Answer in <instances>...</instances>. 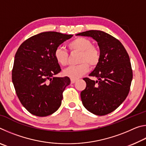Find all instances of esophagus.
<instances>
[{
	"label": "esophagus",
	"mask_w": 146,
	"mask_h": 146,
	"mask_svg": "<svg viewBox=\"0 0 146 146\" xmlns=\"http://www.w3.org/2000/svg\"><path fill=\"white\" fill-rule=\"evenodd\" d=\"M76 81V79H73V78H71V84H73L75 83Z\"/></svg>",
	"instance_id": "esophagus-1"
}]
</instances>
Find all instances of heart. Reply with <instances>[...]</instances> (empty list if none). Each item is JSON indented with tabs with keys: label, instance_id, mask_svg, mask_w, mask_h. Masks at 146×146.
<instances>
[{
	"label": "heart",
	"instance_id": "1",
	"mask_svg": "<svg viewBox=\"0 0 146 146\" xmlns=\"http://www.w3.org/2000/svg\"><path fill=\"white\" fill-rule=\"evenodd\" d=\"M68 48L71 51L80 52L78 62L80 64L76 66H71L64 70V75L71 78L76 79L87 73L90 65L95 66L99 63L100 53L97 48L88 38L78 37L70 42ZM54 57L56 62L61 66H66L68 63V53L64 48L58 47L54 51Z\"/></svg>",
	"mask_w": 146,
	"mask_h": 146
}]
</instances>
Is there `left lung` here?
Segmentation results:
<instances>
[{"label":"left lung","instance_id":"left-lung-1","mask_svg":"<svg viewBox=\"0 0 146 146\" xmlns=\"http://www.w3.org/2000/svg\"><path fill=\"white\" fill-rule=\"evenodd\" d=\"M76 35L93 38L100 53L99 63L90 74L98 80L83 78L86 82L80 93L83 106L96 115L109 114L119 107L129 92L133 78L129 56L119 40L104 31L90 30Z\"/></svg>","mask_w":146,"mask_h":146}]
</instances>
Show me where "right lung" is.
<instances>
[{"label":"right lung","instance_id":"obj_1","mask_svg":"<svg viewBox=\"0 0 146 146\" xmlns=\"http://www.w3.org/2000/svg\"><path fill=\"white\" fill-rule=\"evenodd\" d=\"M72 36L43 32L27 39L17 49L12 82L20 102L32 115L46 117L60 108L63 91L71 81L68 76H55L61 69L54 51Z\"/></svg>","mask_w":146,"mask_h":146}]
</instances>
